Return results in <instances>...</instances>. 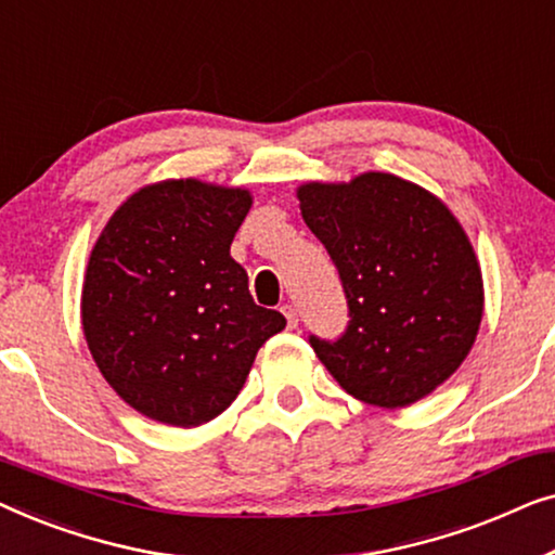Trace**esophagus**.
I'll return each instance as SVG.
<instances>
[{
    "mask_svg": "<svg viewBox=\"0 0 555 555\" xmlns=\"http://www.w3.org/2000/svg\"><path fill=\"white\" fill-rule=\"evenodd\" d=\"M280 310H283V315L287 318V325H291V328H295V325H298V308L291 306V302H285V306L280 308Z\"/></svg>",
    "mask_w": 555,
    "mask_h": 555,
    "instance_id": "34e87169",
    "label": "esophagus"
}]
</instances>
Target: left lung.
<instances>
[{"label": "left lung", "mask_w": 555, "mask_h": 555, "mask_svg": "<svg viewBox=\"0 0 555 555\" xmlns=\"http://www.w3.org/2000/svg\"><path fill=\"white\" fill-rule=\"evenodd\" d=\"M300 215L336 262L348 300L338 340L310 336L331 376L366 404L401 409L444 384L480 331L473 242L450 207L393 173L298 186Z\"/></svg>", "instance_id": "left-lung-1"}]
</instances>
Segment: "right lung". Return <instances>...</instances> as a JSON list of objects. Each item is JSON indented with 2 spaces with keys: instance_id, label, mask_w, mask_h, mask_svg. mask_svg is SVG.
Masks as SVG:
<instances>
[{
  "instance_id": "1",
  "label": "right lung",
  "mask_w": 555,
  "mask_h": 555,
  "mask_svg": "<svg viewBox=\"0 0 555 555\" xmlns=\"http://www.w3.org/2000/svg\"><path fill=\"white\" fill-rule=\"evenodd\" d=\"M249 207L242 186L166 179L128 196L95 240L82 333L111 389L149 420L184 429L215 420L285 328L230 255Z\"/></svg>"
}]
</instances>
